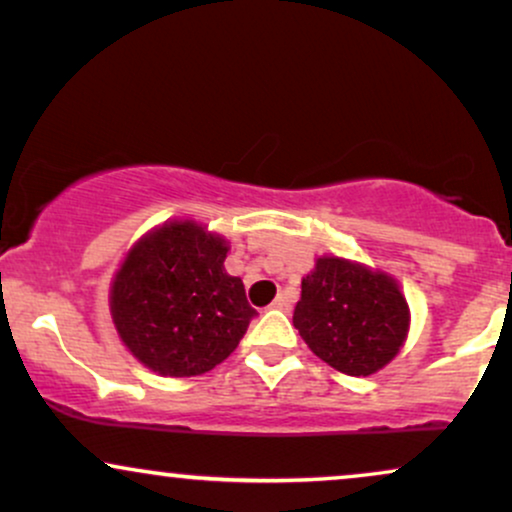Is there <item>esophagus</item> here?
Segmentation results:
<instances>
[{"label": "esophagus", "mask_w": 512, "mask_h": 512, "mask_svg": "<svg viewBox=\"0 0 512 512\" xmlns=\"http://www.w3.org/2000/svg\"><path fill=\"white\" fill-rule=\"evenodd\" d=\"M272 308H274V310H284V313H289V310H291L289 298H286V296H276L274 303H272Z\"/></svg>", "instance_id": "34e87169"}]
</instances>
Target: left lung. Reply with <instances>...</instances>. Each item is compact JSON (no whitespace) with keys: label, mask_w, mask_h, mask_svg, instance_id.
<instances>
[{"label":"left lung","mask_w":512,"mask_h":512,"mask_svg":"<svg viewBox=\"0 0 512 512\" xmlns=\"http://www.w3.org/2000/svg\"><path fill=\"white\" fill-rule=\"evenodd\" d=\"M293 325L310 351L346 375H373L402 349L409 305L397 281L342 257H317Z\"/></svg>","instance_id":"8db88e82"}]
</instances>
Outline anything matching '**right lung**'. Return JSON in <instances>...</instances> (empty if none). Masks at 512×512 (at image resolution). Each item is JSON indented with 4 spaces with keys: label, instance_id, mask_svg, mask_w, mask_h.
Returning a JSON list of instances; mask_svg holds the SVG:
<instances>
[{
    "label": "right lung",
    "instance_id": "right-lung-1",
    "mask_svg": "<svg viewBox=\"0 0 512 512\" xmlns=\"http://www.w3.org/2000/svg\"><path fill=\"white\" fill-rule=\"evenodd\" d=\"M228 243L195 221H168L127 252L110 286L117 334L158 375L190 378L226 361L257 310L223 267Z\"/></svg>",
    "mask_w": 512,
    "mask_h": 512
}]
</instances>
